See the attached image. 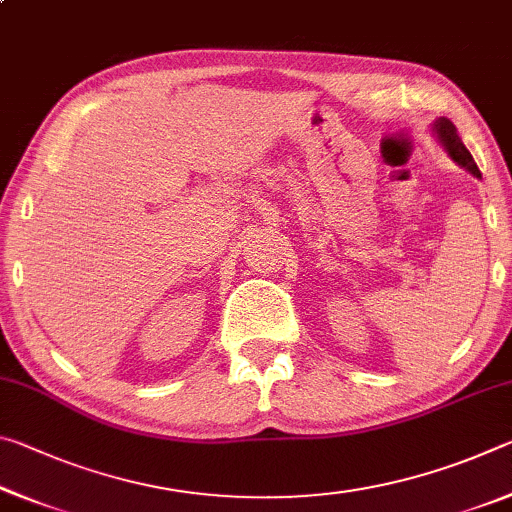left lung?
Wrapping results in <instances>:
<instances>
[{"label":"left lung","mask_w":512,"mask_h":512,"mask_svg":"<svg viewBox=\"0 0 512 512\" xmlns=\"http://www.w3.org/2000/svg\"><path fill=\"white\" fill-rule=\"evenodd\" d=\"M433 133L438 135V142L445 146L447 155L458 164V167H465L467 171L472 173V176L481 178V171H479V167H476L472 153L465 149V144L461 142V137H458L456 126L452 124V121L445 119V117L436 119V124H433Z\"/></svg>","instance_id":"left-lung-1"}]
</instances>
